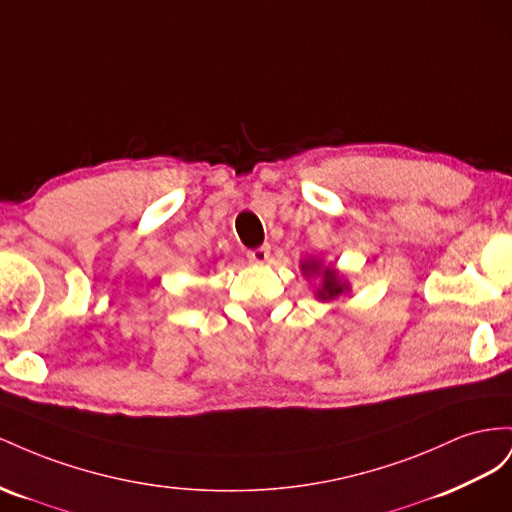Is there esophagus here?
I'll use <instances>...</instances> for the list:
<instances>
[{
  "label": "esophagus",
  "mask_w": 512,
  "mask_h": 512,
  "mask_svg": "<svg viewBox=\"0 0 512 512\" xmlns=\"http://www.w3.org/2000/svg\"><path fill=\"white\" fill-rule=\"evenodd\" d=\"M270 257V246H259V248H253V251H248V259L253 261V264H266Z\"/></svg>",
  "instance_id": "34e87169"
}]
</instances>
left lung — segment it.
I'll return each mask as SVG.
<instances>
[{
	"instance_id": "1",
	"label": "left lung",
	"mask_w": 512,
	"mask_h": 512,
	"mask_svg": "<svg viewBox=\"0 0 512 512\" xmlns=\"http://www.w3.org/2000/svg\"><path fill=\"white\" fill-rule=\"evenodd\" d=\"M315 268H317V264H304V266H302L304 272H309V270L315 272ZM343 289H347L345 283L341 285L337 272L328 268V270L324 272V287H321V289L317 291V296H319L321 300H330V298H337Z\"/></svg>"
}]
</instances>
